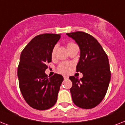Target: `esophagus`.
Returning <instances> with one entry per match:
<instances>
[{"label": "esophagus", "mask_w": 125, "mask_h": 125, "mask_svg": "<svg viewBox=\"0 0 125 125\" xmlns=\"http://www.w3.org/2000/svg\"><path fill=\"white\" fill-rule=\"evenodd\" d=\"M68 78H69L68 76H66V75H64V76H63V79H67Z\"/></svg>", "instance_id": "esophagus-1"}]
</instances>
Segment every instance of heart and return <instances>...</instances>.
Returning a JSON list of instances; mask_svg holds the SVG:
<instances>
[{
    "instance_id": "obj_1",
    "label": "heart",
    "mask_w": 125,
    "mask_h": 125,
    "mask_svg": "<svg viewBox=\"0 0 125 125\" xmlns=\"http://www.w3.org/2000/svg\"><path fill=\"white\" fill-rule=\"evenodd\" d=\"M74 44H75L73 43V42H68V43L67 44V49H69V48L74 45ZM54 55H55V48H54L52 50V57H54ZM70 69H71V64L65 62L60 63L58 65V66L57 67V71H58L59 73H63V74H65V73H68L70 71Z\"/></svg>"
}]
</instances>
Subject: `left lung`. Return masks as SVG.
<instances>
[{
  "mask_svg": "<svg viewBox=\"0 0 125 125\" xmlns=\"http://www.w3.org/2000/svg\"><path fill=\"white\" fill-rule=\"evenodd\" d=\"M75 41L81 50L77 72L81 79L69 77L73 85L70 88L72 100L83 109L96 107L104 98L111 79L109 60L106 53L94 37L83 31L67 33Z\"/></svg>",
  "mask_w": 125,
  "mask_h": 125,
  "instance_id": "8db88e82",
  "label": "left lung"
}]
</instances>
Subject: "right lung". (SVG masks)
Returning a JSON list of instances; mask_svg holds the SVG:
<instances>
[{"label":"right lung","instance_id":"1","mask_svg":"<svg viewBox=\"0 0 125 125\" xmlns=\"http://www.w3.org/2000/svg\"><path fill=\"white\" fill-rule=\"evenodd\" d=\"M60 34L45 33L34 37L21 53L18 77L21 92L31 107L46 110L54 106L63 77L45 73L52 62V52L60 39Z\"/></svg>","mask_w":125,"mask_h":125}]
</instances>
